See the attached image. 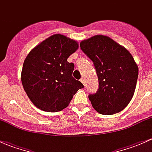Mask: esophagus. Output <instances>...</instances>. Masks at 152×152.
Returning a JSON list of instances; mask_svg holds the SVG:
<instances>
[{"instance_id":"1","label":"esophagus","mask_w":152,"mask_h":152,"mask_svg":"<svg viewBox=\"0 0 152 152\" xmlns=\"http://www.w3.org/2000/svg\"><path fill=\"white\" fill-rule=\"evenodd\" d=\"M81 82H82V83L84 85H85V79H83V78H82V79H81Z\"/></svg>"}]
</instances>
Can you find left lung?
I'll list each match as a JSON object with an SVG mask.
<instances>
[{"mask_svg":"<svg viewBox=\"0 0 152 152\" xmlns=\"http://www.w3.org/2000/svg\"><path fill=\"white\" fill-rule=\"evenodd\" d=\"M80 48L93 61L99 79V90L88 96L93 108L102 115L123 110L132 99L138 76L131 53L103 35L82 41Z\"/></svg>","mask_w":152,"mask_h":152,"instance_id":"left-lung-1","label":"left lung"}]
</instances>
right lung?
<instances>
[{
	"label": "right lung",
	"mask_w": 152,
	"mask_h": 152,
	"mask_svg": "<svg viewBox=\"0 0 152 152\" xmlns=\"http://www.w3.org/2000/svg\"><path fill=\"white\" fill-rule=\"evenodd\" d=\"M79 48L76 41L54 34L32 49L24 61L21 81L27 96L39 110L55 113L66 108L84 87L73 77L67 58Z\"/></svg>",
	"instance_id": "right-lung-1"
}]
</instances>
